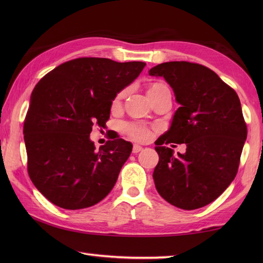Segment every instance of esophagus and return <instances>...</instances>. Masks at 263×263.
<instances>
[{
	"instance_id": "34e87169",
	"label": "esophagus",
	"mask_w": 263,
	"mask_h": 263,
	"mask_svg": "<svg viewBox=\"0 0 263 263\" xmlns=\"http://www.w3.org/2000/svg\"><path fill=\"white\" fill-rule=\"evenodd\" d=\"M142 149L143 148L141 146H139V144H135V146H133V149H132V153L133 154H138V153H140Z\"/></svg>"
}]
</instances>
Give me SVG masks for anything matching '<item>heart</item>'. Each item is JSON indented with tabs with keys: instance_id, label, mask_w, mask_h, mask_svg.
Returning <instances> with one entry per match:
<instances>
[{
	"instance_id": "obj_1",
	"label": "heart",
	"mask_w": 263,
	"mask_h": 263,
	"mask_svg": "<svg viewBox=\"0 0 263 263\" xmlns=\"http://www.w3.org/2000/svg\"><path fill=\"white\" fill-rule=\"evenodd\" d=\"M164 89H168L164 85V83H161V82L153 83V85L150 86L148 89V97L150 98L153 95L164 90ZM122 96H123V93L121 92L119 96H117L116 100L121 99ZM125 131L128 136L132 137L133 139H136V140L142 141V140H146V139H148V137H149L148 128L142 126V125H139V124H127V125H125Z\"/></svg>"
}]
</instances>
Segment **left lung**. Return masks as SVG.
<instances>
[{"label":"left lung","mask_w":263,"mask_h":263,"mask_svg":"<svg viewBox=\"0 0 263 263\" xmlns=\"http://www.w3.org/2000/svg\"><path fill=\"white\" fill-rule=\"evenodd\" d=\"M149 74L163 77L180 104L168 131L155 142L159 155L155 186L177 208H201L219 197L237 174L248 136L241 102L233 88L201 64L166 62ZM168 143H185L187 152L174 155Z\"/></svg>","instance_id":"1"}]
</instances>
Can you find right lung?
Returning a JSON list of instances; mask_svg holds the SVG:
<instances>
[{"label": "right lung", "mask_w": 263, "mask_h": 263, "mask_svg": "<svg viewBox=\"0 0 263 263\" xmlns=\"http://www.w3.org/2000/svg\"><path fill=\"white\" fill-rule=\"evenodd\" d=\"M144 66L80 58L59 65L33 88L24 123L28 174L55 205L88 208L114 187L132 143L117 138L97 150L89 136L93 125L106 124L116 95Z\"/></svg>", "instance_id": "1"}]
</instances>
